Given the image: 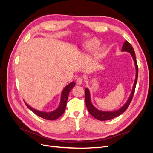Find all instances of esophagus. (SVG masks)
I'll use <instances>...</instances> for the list:
<instances>
[{
    "label": "esophagus",
    "mask_w": 153,
    "mask_h": 153,
    "mask_svg": "<svg viewBox=\"0 0 153 153\" xmlns=\"http://www.w3.org/2000/svg\"><path fill=\"white\" fill-rule=\"evenodd\" d=\"M83 82H84V79L82 77H79L77 79V83L78 84V85H81V84H82V83Z\"/></svg>",
    "instance_id": "obj_1"
}]
</instances>
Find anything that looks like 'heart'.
I'll return each instance as SVG.
<instances>
[{
  "label": "heart",
  "mask_w": 153,
  "mask_h": 153,
  "mask_svg": "<svg viewBox=\"0 0 153 153\" xmlns=\"http://www.w3.org/2000/svg\"><path fill=\"white\" fill-rule=\"evenodd\" d=\"M99 44H100V42L97 39H94L91 40L89 42L88 45H87V47H88L89 50L92 51L95 49V48H96L97 47H98Z\"/></svg>",
  "instance_id": "1"
}]
</instances>
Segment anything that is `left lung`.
<instances>
[{
    "mask_svg": "<svg viewBox=\"0 0 153 153\" xmlns=\"http://www.w3.org/2000/svg\"><path fill=\"white\" fill-rule=\"evenodd\" d=\"M122 51L129 52V53H131L133 58H134L135 65V68H136V77H135V80L134 84V87H133L132 91L130 96H129V98L125 105H123L121 108L119 109L118 110H116V111H114V112L100 111V110L96 109L95 107L93 106L91 102L89 89L86 88L85 90V105L87 108V110H88L89 112L94 117V118L99 120H100V121H105V120H111V119H113L114 118H116L117 116L121 115L122 114L123 112H124L127 110V108H128V106L129 105H130L133 99V97H134V95L136 84H137V77H138V66H137V60H136L135 53L134 50V48H133L131 45L129 43L128 41H126L124 42V43H123V47H122Z\"/></svg>",
    "mask_w": 153,
    "mask_h": 153,
    "instance_id": "1",
    "label": "left lung"
}]
</instances>
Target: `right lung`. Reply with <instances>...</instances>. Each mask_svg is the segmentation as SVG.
I'll return each instance as SVG.
<instances>
[{
    "label": "right lung",
    "mask_w": 153,
    "mask_h": 153,
    "mask_svg": "<svg viewBox=\"0 0 153 153\" xmlns=\"http://www.w3.org/2000/svg\"><path fill=\"white\" fill-rule=\"evenodd\" d=\"M75 84H76L75 83V82H71L64 89V90L62 91V96H61L60 105L59 107H58V108L56 110H54V111H53V112H43L38 111V110L32 108L31 107H30L28 105H27L26 103H25V105H26V106L31 110L32 112H33L35 114L37 115L38 116L41 117V118H42L48 120H56V119L59 118V117H60L64 112L65 109H66L68 94H69L71 89H72L74 87Z\"/></svg>",
    "instance_id": "obj_1"
}]
</instances>
